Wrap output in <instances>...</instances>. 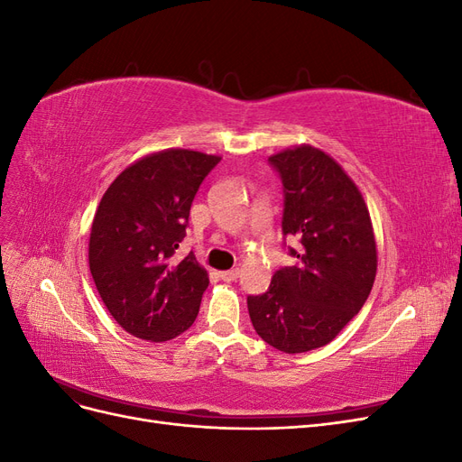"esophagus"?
Instances as JSON below:
<instances>
[{
	"label": "esophagus",
	"mask_w": 462,
	"mask_h": 462,
	"mask_svg": "<svg viewBox=\"0 0 462 462\" xmlns=\"http://www.w3.org/2000/svg\"><path fill=\"white\" fill-rule=\"evenodd\" d=\"M239 275H241L239 268H233L229 272H219V277L223 279V282H236V279H239Z\"/></svg>",
	"instance_id": "esophagus-1"
}]
</instances>
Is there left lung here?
Masks as SVG:
<instances>
[{
    "instance_id": "obj_1",
    "label": "left lung",
    "mask_w": 462,
    "mask_h": 462,
    "mask_svg": "<svg viewBox=\"0 0 462 462\" xmlns=\"http://www.w3.org/2000/svg\"><path fill=\"white\" fill-rule=\"evenodd\" d=\"M268 162L283 185L282 231L297 241L287 246L295 263L279 268L262 295L246 297L248 314L277 351L306 353L333 341L365 306L377 268L372 221L328 153L299 146Z\"/></svg>"
}]
</instances>
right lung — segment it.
Instances as JSON below:
<instances>
[{"label": "right lung", "mask_w": 462, "mask_h": 462, "mask_svg": "<svg viewBox=\"0 0 462 462\" xmlns=\"http://www.w3.org/2000/svg\"><path fill=\"white\" fill-rule=\"evenodd\" d=\"M219 156L171 148L134 162L96 209L88 262L97 292L117 324L138 339L170 341L199 316L209 283L185 239L194 197Z\"/></svg>", "instance_id": "1"}]
</instances>
